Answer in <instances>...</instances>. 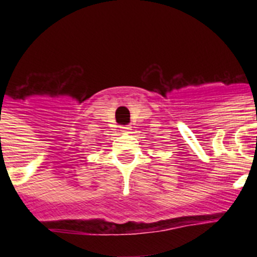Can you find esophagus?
Returning <instances> with one entry per match:
<instances>
[{
    "instance_id": "obj_1",
    "label": "esophagus",
    "mask_w": 257,
    "mask_h": 257,
    "mask_svg": "<svg viewBox=\"0 0 257 257\" xmlns=\"http://www.w3.org/2000/svg\"><path fill=\"white\" fill-rule=\"evenodd\" d=\"M121 131L123 134H130L131 133V127L130 126H122Z\"/></svg>"
}]
</instances>
